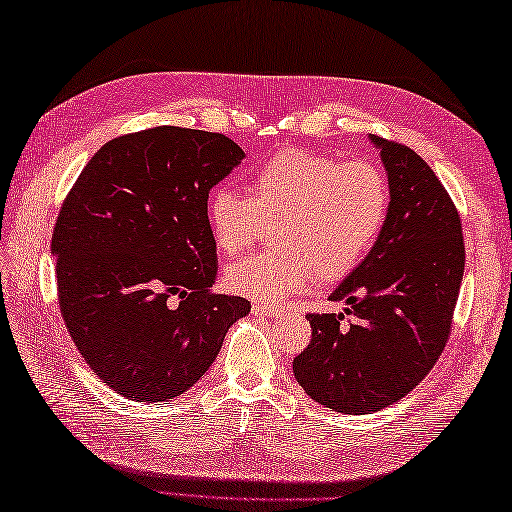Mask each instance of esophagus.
Returning <instances> with one entry per match:
<instances>
[{
  "label": "esophagus",
  "mask_w": 512,
  "mask_h": 512,
  "mask_svg": "<svg viewBox=\"0 0 512 512\" xmlns=\"http://www.w3.org/2000/svg\"><path fill=\"white\" fill-rule=\"evenodd\" d=\"M250 310H253V314H262V317H281L284 314V308L268 306V303H253Z\"/></svg>",
  "instance_id": "1"
}]
</instances>
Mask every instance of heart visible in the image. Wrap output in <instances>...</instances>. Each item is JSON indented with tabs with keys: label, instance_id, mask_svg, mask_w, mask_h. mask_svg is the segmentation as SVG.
Masks as SVG:
<instances>
[{
	"label": "heart",
	"instance_id": "b5f03b06",
	"mask_svg": "<svg viewBox=\"0 0 512 512\" xmlns=\"http://www.w3.org/2000/svg\"><path fill=\"white\" fill-rule=\"evenodd\" d=\"M250 198L215 187L206 220L217 250L237 255L277 224L275 244L226 268L228 290L257 301H281L314 277L332 284L363 262L383 233L391 191L367 160L343 162L303 149L279 151L250 173Z\"/></svg>",
	"mask_w": 512,
	"mask_h": 512
}]
</instances>
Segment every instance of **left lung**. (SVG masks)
I'll return each mask as SVG.
<instances>
[{
	"mask_svg": "<svg viewBox=\"0 0 512 512\" xmlns=\"http://www.w3.org/2000/svg\"><path fill=\"white\" fill-rule=\"evenodd\" d=\"M391 191L378 242L330 295L341 314H308L312 339L297 383L323 407L369 413L394 405L436 365L451 334L464 275L458 209L416 151L369 134Z\"/></svg>",
	"mask_w": 512,
	"mask_h": 512,
	"instance_id": "8db88e82",
	"label": "left lung"
}]
</instances>
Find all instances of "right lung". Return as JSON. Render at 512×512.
I'll use <instances>...</instances> for the list:
<instances>
[{
	"label": "right lung",
	"instance_id": "obj_1",
	"mask_svg": "<svg viewBox=\"0 0 512 512\" xmlns=\"http://www.w3.org/2000/svg\"><path fill=\"white\" fill-rule=\"evenodd\" d=\"M244 158L224 134L162 125L105 143L52 233L57 290L76 350L116 394H184L250 301L215 295L206 200Z\"/></svg>",
	"mask_w": 512,
	"mask_h": 512
}]
</instances>
